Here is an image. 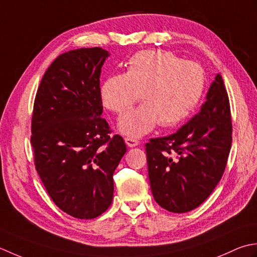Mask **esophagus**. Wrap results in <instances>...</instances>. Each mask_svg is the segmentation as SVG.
Returning <instances> with one entry per match:
<instances>
[{
    "label": "esophagus",
    "instance_id": "obj_1",
    "mask_svg": "<svg viewBox=\"0 0 257 257\" xmlns=\"http://www.w3.org/2000/svg\"><path fill=\"white\" fill-rule=\"evenodd\" d=\"M125 143H126V145L130 146V148H135V146H138L140 144V142H139L138 140L130 139V138L125 139Z\"/></svg>",
    "mask_w": 257,
    "mask_h": 257
}]
</instances>
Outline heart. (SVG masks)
I'll use <instances>...</instances> for the list:
<instances>
[{"mask_svg":"<svg viewBox=\"0 0 257 257\" xmlns=\"http://www.w3.org/2000/svg\"><path fill=\"white\" fill-rule=\"evenodd\" d=\"M205 85L202 67L170 52L146 50L131 57L126 72L108 76L101 85L102 102L109 111L122 114L141 97L144 103L127 112L118 128L131 138H141L161 126L183 122L200 102Z\"/></svg>","mask_w":257,"mask_h":257,"instance_id":"b5f03b06","label":"heart"}]
</instances>
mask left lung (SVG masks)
<instances>
[{
    "label": "left lung",
    "instance_id": "obj_1",
    "mask_svg": "<svg viewBox=\"0 0 257 257\" xmlns=\"http://www.w3.org/2000/svg\"><path fill=\"white\" fill-rule=\"evenodd\" d=\"M232 145V119L223 78L216 74L200 112L177 131L146 143L154 200L173 213L200 206L221 181Z\"/></svg>",
    "mask_w": 257,
    "mask_h": 257
}]
</instances>
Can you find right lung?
<instances>
[{
  "mask_svg": "<svg viewBox=\"0 0 257 257\" xmlns=\"http://www.w3.org/2000/svg\"><path fill=\"white\" fill-rule=\"evenodd\" d=\"M109 56L102 48L59 55L35 96L31 144L50 197L69 215L91 219L113 200V174L126 152L101 115L99 76Z\"/></svg>",
  "mask_w": 257,
  "mask_h": 257,
  "instance_id": "obj_1",
  "label": "right lung"
}]
</instances>
